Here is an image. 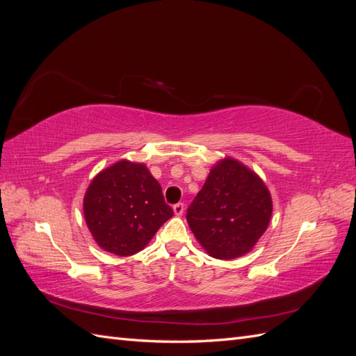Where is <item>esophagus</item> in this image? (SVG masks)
Returning a JSON list of instances; mask_svg holds the SVG:
<instances>
[{"label": "esophagus", "instance_id": "1", "mask_svg": "<svg viewBox=\"0 0 356 356\" xmlns=\"http://www.w3.org/2000/svg\"><path fill=\"white\" fill-rule=\"evenodd\" d=\"M174 212H175V215H182V212H184V203H177V204H174Z\"/></svg>", "mask_w": 356, "mask_h": 356}]
</instances>
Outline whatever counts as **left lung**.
I'll use <instances>...</instances> for the list:
<instances>
[{"label":"left lung","instance_id":"1","mask_svg":"<svg viewBox=\"0 0 356 356\" xmlns=\"http://www.w3.org/2000/svg\"><path fill=\"white\" fill-rule=\"evenodd\" d=\"M261 178L234 159L215 165L187 209V222L211 257L232 260L250 252L272 217Z\"/></svg>","mask_w":356,"mask_h":356}]
</instances>
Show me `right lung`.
<instances>
[{"instance_id":"obj_1","label":"right lung","mask_w":356,"mask_h":356,"mask_svg":"<svg viewBox=\"0 0 356 356\" xmlns=\"http://www.w3.org/2000/svg\"><path fill=\"white\" fill-rule=\"evenodd\" d=\"M83 211L96 243L120 257L144 250L174 215L147 166L127 160L117 161L92 179Z\"/></svg>"}]
</instances>
